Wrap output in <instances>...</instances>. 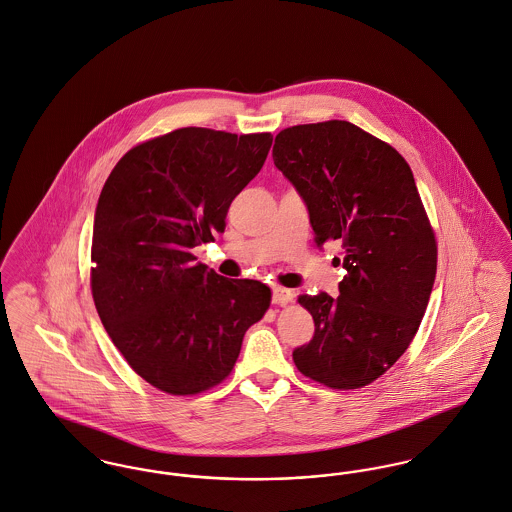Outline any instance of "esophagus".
Masks as SVG:
<instances>
[{
	"instance_id": "1",
	"label": "esophagus",
	"mask_w": 512,
	"mask_h": 512,
	"mask_svg": "<svg viewBox=\"0 0 512 512\" xmlns=\"http://www.w3.org/2000/svg\"><path fill=\"white\" fill-rule=\"evenodd\" d=\"M293 299H295V293L291 289H285V287H274L272 289V301L276 305H285V303H289Z\"/></svg>"
}]
</instances>
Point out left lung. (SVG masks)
Wrapping results in <instances>:
<instances>
[{
    "label": "left lung",
    "mask_w": 512,
    "mask_h": 512,
    "mask_svg": "<svg viewBox=\"0 0 512 512\" xmlns=\"http://www.w3.org/2000/svg\"><path fill=\"white\" fill-rule=\"evenodd\" d=\"M274 164L307 205L315 242L338 240L340 295H301L315 336L293 350L297 370L358 389L409 348L436 278V240L405 158L348 121L283 129ZM340 264V260H338Z\"/></svg>",
    "instance_id": "obj_1"
}]
</instances>
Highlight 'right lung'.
Returning a JSON list of instances; mask_svg holds the SVG:
<instances>
[{
	"mask_svg": "<svg viewBox=\"0 0 512 512\" xmlns=\"http://www.w3.org/2000/svg\"><path fill=\"white\" fill-rule=\"evenodd\" d=\"M274 137L186 127L131 148L101 189L92 293L109 338L160 391L221 383L244 332L270 307L256 279H229L193 248L225 231L234 197L262 170Z\"/></svg>",
	"mask_w": 512,
	"mask_h": 512,
	"instance_id": "obj_1",
	"label": "right lung"
}]
</instances>
